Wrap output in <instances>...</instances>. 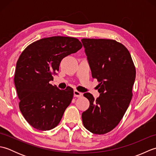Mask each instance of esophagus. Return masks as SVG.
<instances>
[{
    "instance_id": "obj_1",
    "label": "esophagus",
    "mask_w": 156,
    "mask_h": 156,
    "mask_svg": "<svg viewBox=\"0 0 156 156\" xmlns=\"http://www.w3.org/2000/svg\"><path fill=\"white\" fill-rule=\"evenodd\" d=\"M83 95V94L82 93V92H78V90H74V96L75 97H80L82 96Z\"/></svg>"
}]
</instances>
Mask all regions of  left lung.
<instances>
[{
	"mask_svg": "<svg viewBox=\"0 0 156 156\" xmlns=\"http://www.w3.org/2000/svg\"><path fill=\"white\" fill-rule=\"evenodd\" d=\"M92 76L100 82V96H84L90 106L82 112L85 128L94 134H105L121 121L132 98L136 71L130 53L112 39H82Z\"/></svg>",
	"mask_w": 156,
	"mask_h": 156,
	"instance_id": "left-lung-1",
	"label": "left lung"
}]
</instances>
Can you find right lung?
<instances>
[{
    "label": "right lung",
    "mask_w": 156,
    "mask_h": 156,
    "mask_svg": "<svg viewBox=\"0 0 156 156\" xmlns=\"http://www.w3.org/2000/svg\"><path fill=\"white\" fill-rule=\"evenodd\" d=\"M82 47L78 39L54 36L32 43L19 56L15 85L20 111L33 127L48 131L61 121L74 91L69 87L60 90L49 82L57 74L62 59Z\"/></svg>",
    "instance_id": "add662e5"
}]
</instances>
